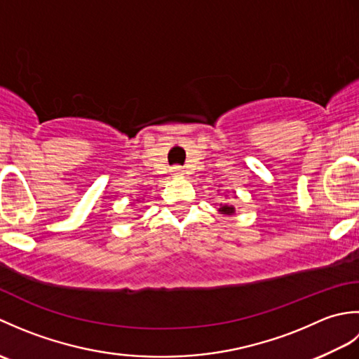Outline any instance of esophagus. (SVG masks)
<instances>
[{
    "mask_svg": "<svg viewBox=\"0 0 359 359\" xmlns=\"http://www.w3.org/2000/svg\"><path fill=\"white\" fill-rule=\"evenodd\" d=\"M171 171H172L174 175H177V177H182V175L185 174V170H184V168H182V166H172Z\"/></svg>",
    "mask_w": 359,
    "mask_h": 359,
    "instance_id": "34e87169",
    "label": "esophagus"
}]
</instances>
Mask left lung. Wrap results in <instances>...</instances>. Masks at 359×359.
I'll return each mask as SVG.
<instances>
[{"instance_id":"obj_1","label":"left lung","mask_w":359,"mask_h":359,"mask_svg":"<svg viewBox=\"0 0 359 359\" xmlns=\"http://www.w3.org/2000/svg\"><path fill=\"white\" fill-rule=\"evenodd\" d=\"M234 207L233 205H228V203H220V208H219V212H222V215H226V216H233L234 215Z\"/></svg>"}]
</instances>
